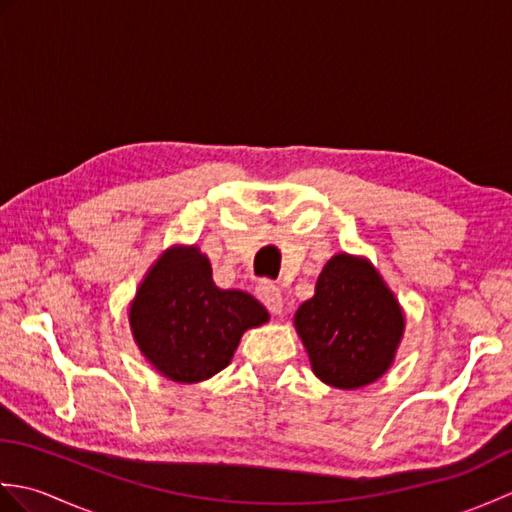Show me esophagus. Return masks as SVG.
<instances>
[{"instance_id": "esophagus-1", "label": "esophagus", "mask_w": 512, "mask_h": 512, "mask_svg": "<svg viewBox=\"0 0 512 512\" xmlns=\"http://www.w3.org/2000/svg\"><path fill=\"white\" fill-rule=\"evenodd\" d=\"M257 297L262 299L264 306L273 314L284 312V295H281V290L270 284V281H262V284L257 286Z\"/></svg>"}]
</instances>
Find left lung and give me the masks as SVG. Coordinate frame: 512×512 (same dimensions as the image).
Instances as JSON below:
<instances>
[{"mask_svg":"<svg viewBox=\"0 0 512 512\" xmlns=\"http://www.w3.org/2000/svg\"><path fill=\"white\" fill-rule=\"evenodd\" d=\"M295 328L325 385L358 389L394 363L405 314L365 257L341 253L323 266L314 297L295 314Z\"/></svg>","mask_w":512,"mask_h":512,"instance_id":"1","label":"left lung"}]
</instances>
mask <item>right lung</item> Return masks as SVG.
<instances>
[{"mask_svg": "<svg viewBox=\"0 0 512 512\" xmlns=\"http://www.w3.org/2000/svg\"><path fill=\"white\" fill-rule=\"evenodd\" d=\"M268 319L248 292L215 286L211 262L198 246L165 250L129 306L140 352L176 383H200L222 372L242 334Z\"/></svg>", "mask_w": 512, "mask_h": 512, "instance_id": "right-lung-1", "label": "right lung"}]
</instances>
